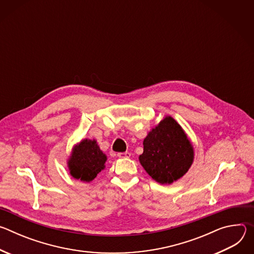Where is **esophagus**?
Listing matches in <instances>:
<instances>
[{
	"label": "esophagus",
	"instance_id": "esophagus-1",
	"mask_svg": "<svg viewBox=\"0 0 254 254\" xmlns=\"http://www.w3.org/2000/svg\"><path fill=\"white\" fill-rule=\"evenodd\" d=\"M118 157L121 159H126V158H129L130 154L128 152H125V153H119Z\"/></svg>",
	"mask_w": 254,
	"mask_h": 254
}]
</instances>
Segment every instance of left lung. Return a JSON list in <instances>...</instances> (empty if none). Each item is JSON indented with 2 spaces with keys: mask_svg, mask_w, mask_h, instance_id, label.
<instances>
[{
  "mask_svg": "<svg viewBox=\"0 0 254 254\" xmlns=\"http://www.w3.org/2000/svg\"><path fill=\"white\" fill-rule=\"evenodd\" d=\"M138 160L153 180L171 185L182 178L194 162V147L184 128L166 116L143 139Z\"/></svg>",
  "mask_w": 254,
  "mask_h": 254,
  "instance_id": "1",
  "label": "left lung"
}]
</instances>
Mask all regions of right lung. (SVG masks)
<instances>
[{
	"label": "right lung",
	"instance_id": "right-lung-1",
	"mask_svg": "<svg viewBox=\"0 0 254 254\" xmlns=\"http://www.w3.org/2000/svg\"><path fill=\"white\" fill-rule=\"evenodd\" d=\"M106 155L100 150L96 139L84 138L74 144L67 160V168L72 178L90 183L98 173L105 169Z\"/></svg>",
	"mask_w": 254,
	"mask_h": 254
}]
</instances>
